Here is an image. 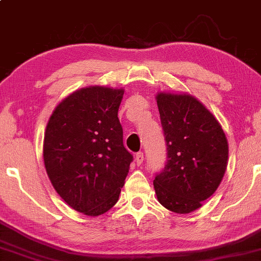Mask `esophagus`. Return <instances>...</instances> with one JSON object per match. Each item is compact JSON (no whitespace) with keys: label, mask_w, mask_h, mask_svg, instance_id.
Listing matches in <instances>:
<instances>
[{"label":"esophagus","mask_w":261,"mask_h":261,"mask_svg":"<svg viewBox=\"0 0 261 261\" xmlns=\"http://www.w3.org/2000/svg\"><path fill=\"white\" fill-rule=\"evenodd\" d=\"M144 162V153L143 151H139V153H137L136 155V163L137 165H141Z\"/></svg>","instance_id":"34e87169"}]
</instances>
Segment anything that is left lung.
<instances>
[{"label": "left lung", "instance_id": "obj_1", "mask_svg": "<svg viewBox=\"0 0 261 261\" xmlns=\"http://www.w3.org/2000/svg\"><path fill=\"white\" fill-rule=\"evenodd\" d=\"M168 162L154 179L165 209L187 215L219 187L228 163V141L215 115L186 92L156 94Z\"/></svg>", "mask_w": 261, "mask_h": 261}]
</instances>
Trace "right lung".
I'll return each mask as SVG.
<instances>
[{"instance_id": "1", "label": "right lung", "mask_w": 261, "mask_h": 261, "mask_svg": "<svg viewBox=\"0 0 261 261\" xmlns=\"http://www.w3.org/2000/svg\"><path fill=\"white\" fill-rule=\"evenodd\" d=\"M124 89L91 85L63 99L48 121L43 160L59 196L75 211L97 217L120 196L132 155L123 145L117 112Z\"/></svg>"}]
</instances>
